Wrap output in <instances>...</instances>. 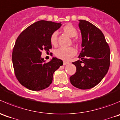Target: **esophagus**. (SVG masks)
<instances>
[{
    "instance_id": "1",
    "label": "esophagus",
    "mask_w": 120,
    "mask_h": 120,
    "mask_svg": "<svg viewBox=\"0 0 120 120\" xmlns=\"http://www.w3.org/2000/svg\"><path fill=\"white\" fill-rule=\"evenodd\" d=\"M68 64H69V62H66V61H64V65H68Z\"/></svg>"
}]
</instances>
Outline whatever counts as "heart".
<instances>
[{
  "label": "heart",
  "instance_id": "heart-1",
  "mask_svg": "<svg viewBox=\"0 0 120 120\" xmlns=\"http://www.w3.org/2000/svg\"><path fill=\"white\" fill-rule=\"evenodd\" d=\"M63 31L65 34L68 35L71 38L76 37L78 34L76 29L71 24H68L64 26L63 28ZM51 44L54 47H56L58 45V33L55 31L51 34L50 37ZM73 42H75V40H73ZM76 54V51L73 47H68V48H60L56 49L55 52V55L58 58L62 60H69L70 58L73 57Z\"/></svg>",
  "mask_w": 120,
  "mask_h": 120
}]
</instances>
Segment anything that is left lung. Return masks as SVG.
Returning <instances> with one entry per match:
<instances>
[{
	"label": "left lung",
	"instance_id": "obj_1",
	"mask_svg": "<svg viewBox=\"0 0 120 120\" xmlns=\"http://www.w3.org/2000/svg\"><path fill=\"white\" fill-rule=\"evenodd\" d=\"M79 21L82 49L78 56L80 60L72 62L76 72L69 79L75 87L89 89L98 85L107 73L110 50L100 29L86 20Z\"/></svg>",
	"mask_w": 120,
	"mask_h": 120
}]
</instances>
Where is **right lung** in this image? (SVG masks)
Here are the masks:
<instances>
[{
    "label": "right lung",
    "mask_w": 120,
    "mask_h": 120,
    "mask_svg": "<svg viewBox=\"0 0 120 120\" xmlns=\"http://www.w3.org/2000/svg\"><path fill=\"white\" fill-rule=\"evenodd\" d=\"M61 22L40 20L28 26L19 35L12 53L15 75L23 86L31 90L47 88L52 82L53 74L63 65L53 57L48 62L41 58V51H49L50 37L61 26Z\"/></svg>",
    "instance_id": "add662e5"
}]
</instances>
